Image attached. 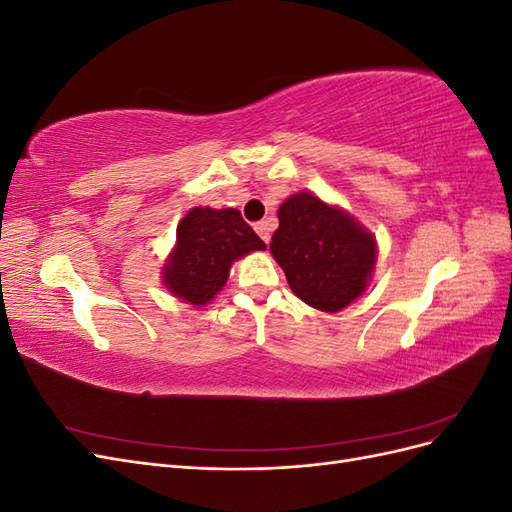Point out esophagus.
I'll use <instances>...</instances> for the list:
<instances>
[{
    "label": "esophagus",
    "instance_id": "1",
    "mask_svg": "<svg viewBox=\"0 0 512 512\" xmlns=\"http://www.w3.org/2000/svg\"><path fill=\"white\" fill-rule=\"evenodd\" d=\"M254 228H256V232L260 235V239L265 241V243H269V239H271V222L269 220H262Z\"/></svg>",
    "mask_w": 512,
    "mask_h": 512
}]
</instances>
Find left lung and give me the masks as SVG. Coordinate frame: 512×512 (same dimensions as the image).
<instances>
[{
    "label": "left lung",
    "mask_w": 512,
    "mask_h": 512,
    "mask_svg": "<svg viewBox=\"0 0 512 512\" xmlns=\"http://www.w3.org/2000/svg\"><path fill=\"white\" fill-rule=\"evenodd\" d=\"M277 218L269 250L301 301L335 314L361 297L378 258L365 226L309 192L286 198Z\"/></svg>",
    "instance_id": "obj_1"
}]
</instances>
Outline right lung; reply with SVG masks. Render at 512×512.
Listing matches in <instances>:
<instances>
[{
    "label": "right lung",
    "mask_w": 512,
    "mask_h": 512,
    "mask_svg": "<svg viewBox=\"0 0 512 512\" xmlns=\"http://www.w3.org/2000/svg\"><path fill=\"white\" fill-rule=\"evenodd\" d=\"M265 247L237 209L194 207L177 226L162 267L164 286L185 303L207 305L226 286L232 262Z\"/></svg>",
    "instance_id": "add662e5"
}]
</instances>
